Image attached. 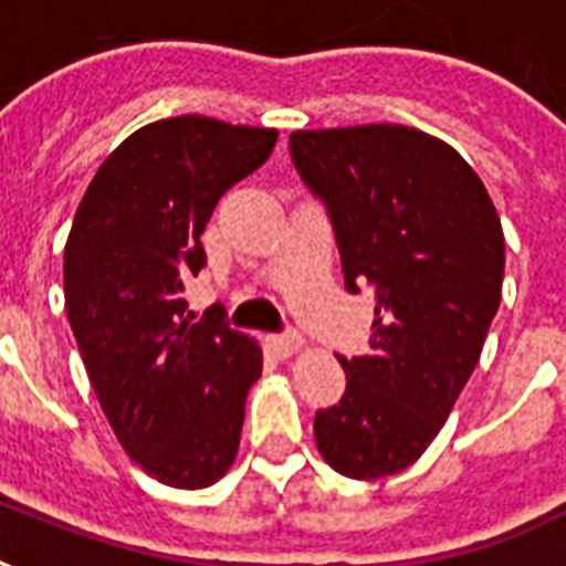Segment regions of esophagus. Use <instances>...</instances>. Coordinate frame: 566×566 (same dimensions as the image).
<instances>
[{
    "label": "esophagus",
    "instance_id": "1",
    "mask_svg": "<svg viewBox=\"0 0 566 566\" xmlns=\"http://www.w3.org/2000/svg\"><path fill=\"white\" fill-rule=\"evenodd\" d=\"M302 346H305V337L296 335V332H287V335L273 337V349L282 355V358H291L293 353H300Z\"/></svg>",
    "mask_w": 566,
    "mask_h": 566
}]
</instances>
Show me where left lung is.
I'll use <instances>...</instances> for the list:
<instances>
[{
	"mask_svg": "<svg viewBox=\"0 0 566 566\" xmlns=\"http://www.w3.org/2000/svg\"><path fill=\"white\" fill-rule=\"evenodd\" d=\"M296 170L326 202L346 291L376 300L370 353L317 411L319 455L349 479L411 467L475 370L502 300L505 238L475 170L440 137L396 123L293 132Z\"/></svg>",
	"mask_w": 566,
	"mask_h": 566,
	"instance_id": "obj_1",
	"label": "left lung"
}]
</instances>
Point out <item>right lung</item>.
<instances>
[{"label": "right lung", "mask_w": 566, "mask_h": 566, "mask_svg": "<svg viewBox=\"0 0 566 566\" xmlns=\"http://www.w3.org/2000/svg\"><path fill=\"white\" fill-rule=\"evenodd\" d=\"M279 132L185 114L149 123L102 161L64 247L66 317L102 411L161 484L199 491L234 464L255 337L193 323L185 282L220 196L270 158Z\"/></svg>", "instance_id": "add662e5"}]
</instances>
